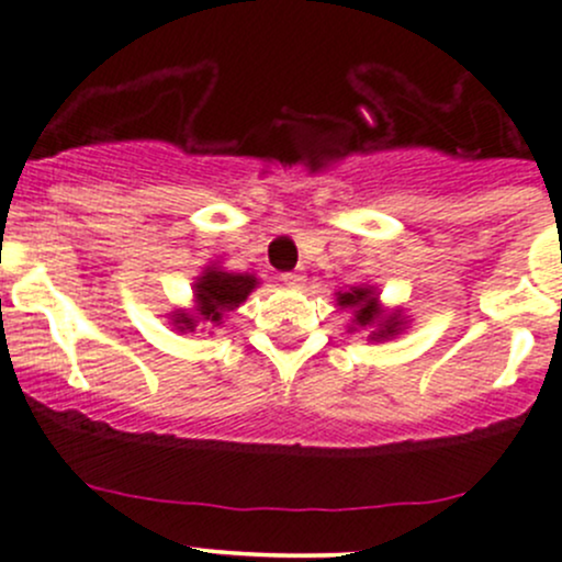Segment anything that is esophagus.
Returning <instances> with one entry per match:
<instances>
[{
    "instance_id": "esophagus-1",
    "label": "esophagus",
    "mask_w": 562,
    "mask_h": 562,
    "mask_svg": "<svg viewBox=\"0 0 562 562\" xmlns=\"http://www.w3.org/2000/svg\"><path fill=\"white\" fill-rule=\"evenodd\" d=\"M281 281L286 283V286H294V289H300L305 283V276L303 273H297V270H294V273H283L281 276Z\"/></svg>"
}]
</instances>
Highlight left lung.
Masks as SVG:
<instances>
[{"label": "left lung", "instance_id": "8db88e82", "mask_svg": "<svg viewBox=\"0 0 562 562\" xmlns=\"http://www.w3.org/2000/svg\"><path fill=\"white\" fill-rule=\"evenodd\" d=\"M338 303L344 305V308H355V319L360 327H368V324L379 322V297H375L370 289H351V292H344L338 294ZM397 324L395 316H390V319H384L379 324V333H373L375 338H390V335L397 333Z\"/></svg>", "mask_w": 562, "mask_h": 562}]
</instances>
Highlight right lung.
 I'll use <instances>...</instances> for the list:
<instances>
[{
  "mask_svg": "<svg viewBox=\"0 0 562 562\" xmlns=\"http://www.w3.org/2000/svg\"><path fill=\"white\" fill-rule=\"evenodd\" d=\"M254 286H257V279H254V276L207 270V273L196 281V289H194L196 316L176 314V324H181L178 329H194L196 322L218 324L227 311L238 308Z\"/></svg>",
  "mask_w": 562,
  "mask_h": 562,
  "instance_id": "right-lung-1",
  "label": "right lung"
}]
</instances>
